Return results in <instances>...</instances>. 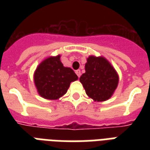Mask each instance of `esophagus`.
Wrapping results in <instances>:
<instances>
[{"label":"esophagus","instance_id":"esophagus-1","mask_svg":"<svg viewBox=\"0 0 150 150\" xmlns=\"http://www.w3.org/2000/svg\"><path fill=\"white\" fill-rule=\"evenodd\" d=\"M75 73H76V75H78V77H79V78L81 76V71H80V70L75 71Z\"/></svg>","mask_w":150,"mask_h":150}]
</instances>
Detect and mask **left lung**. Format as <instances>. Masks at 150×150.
Segmentation results:
<instances>
[{"label":"left lung","mask_w":150,"mask_h":150,"mask_svg":"<svg viewBox=\"0 0 150 150\" xmlns=\"http://www.w3.org/2000/svg\"><path fill=\"white\" fill-rule=\"evenodd\" d=\"M85 70L79 80L87 96L97 102L109 100L119 82L118 74L111 64L103 57L91 55L87 58Z\"/></svg>","instance_id":"8db88e82"}]
</instances>
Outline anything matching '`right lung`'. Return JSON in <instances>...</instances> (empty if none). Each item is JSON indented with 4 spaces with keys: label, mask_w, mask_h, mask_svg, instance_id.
<instances>
[{
    "label": "right lung",
    "mask_w": 150,
    "mask_h": 150,
    "mask_svg": "<svg viewBox=\"0 0 150 150\" xmlns=\"http://www.w3.org/2000/svg\"><path fill=\"white\" fill-rule=\"evenodd\" d=\"M34 83L39 95L47 100H58L67 93L71 82L78 76L70 68L64 67L61 55L48 57L35 70Z\"/></svg>",
    "instance_id": "obj_1"
}]
</instances>
